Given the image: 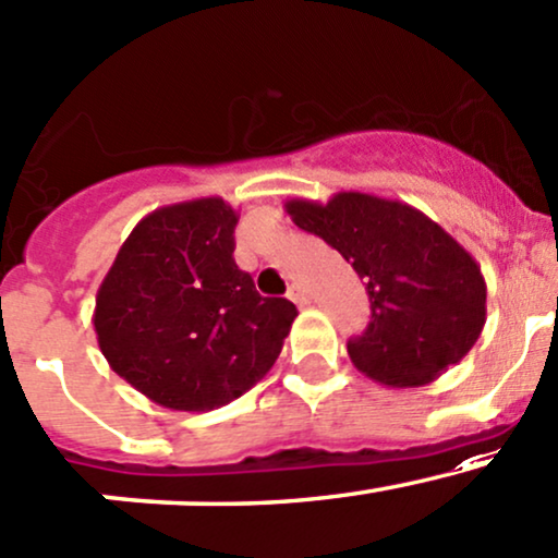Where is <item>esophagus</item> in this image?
Instances as JSON below:
<instances>
[{
    "mask_svg": "<svg viewBox=\"0 0 558 558\" xmlns=\"http://www.w3.org/2000/svg\"><path fill=\"white\" fill-rule=\"evenodd\" d=\"M289 299H291V302H296V304H307V302H310L307 289H304L302 283H293V286H291V289H289Z\"/></svg>",
    "mask_w": 558,
    "mask_h": 558,
    "instance_id": "34e87169",
    "label": "esophagus"
}]
</instances>
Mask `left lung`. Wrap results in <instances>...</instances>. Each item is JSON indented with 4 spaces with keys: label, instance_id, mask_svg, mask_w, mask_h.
Wrapping results in <instances>:
<instances>
[{
    "label": "left lung",
    "instance_id": "8db88e82",
    "mask_svg": "<svg viewBox=\"0 0 558 558\" xmlns=\"http://www.w3.org/2000/svg\"><path fill=\"white\" fill-rule=\"evenodd\" d=\"M286 211L365 280L373 317L347 344L354 368L384 387L415 389L466 357L487 320V283L450 232L415 206L360 190L326 204L291 198Z\"/></svg>",
    "mask_w": 558,
    "mask_h": 558
}]
</instances>
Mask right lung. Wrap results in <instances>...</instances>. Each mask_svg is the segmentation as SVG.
<instances>
[{
    "label": "right lung",
    "instance_id": "1",
    "mask_svg": "<svg viewBox=\"0 0 558 558\" xmlns=\"http://www.w3.org/2000/svg\"><path fill=\"white\" fill-rule=\"evenodd\" d=\"M238 217L219 195L145 214L97 289V347L156 405H228L267 376L299 315L238 269Z\"/></svg>",
    "mask_w": 558,
    "mask_h": 558
}]
</instances>
